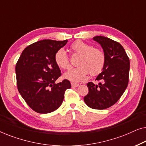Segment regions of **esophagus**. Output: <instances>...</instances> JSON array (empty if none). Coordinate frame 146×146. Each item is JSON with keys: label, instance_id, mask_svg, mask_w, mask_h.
Segmentation results:
<instances>
[{"label": "esophagus", "instance_id": "obj_1", "mask_svg": "<svg viewBox=\"0 0 146 146\" xmlns=\"http://www.w3.org/2000/svg\"><path fill=\"white\" fill-rule=\"evenodd\" d=\"M71 85H72V87H73V88L78 87L79 86L78 84H76V83H74V82H71Z\"/></svg>", "mask_w": 146, "mask_h": 146}]
</instances>
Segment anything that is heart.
I'll return each instance as SVG.
<instances>
[{
    "label": "heart",
    "mask_w": 146,
    "mask_h": 146,
    "mask_svg": "<svg viewBox=\"0 0 146 146\" xmlns=\"http://www.w3.org/2000/svg\"><path fill=\"white\" fill-rule=\"evenodd\" d=\"M70 50L74 54H78V67L71 70L64 75L65 78L73 82L83 80L90 73L91 76L98 75L102 71L106 62V56L101 49L93 48L89 44L82 40H76L70 46ZM55 62L58 66L63 70H69L71 64L66 54L62 49L55 54Z\"/></svg>",
    "instance_id": "b5f03b06"
}]
</instances>
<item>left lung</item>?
<instances>
[{
  "label": "left lung",
  "mask_w": 146,
  "mask_h": 146,
  "mask_svg": "<svg viewBox=\"0 0 146 146\" xmlns=\"http://www.w3.org/2000/svg\"><path fill=\"white\" fill-rule=\"evenodd\" d=\"M93 40L103 48L106 62L102 72L96 78L98 84H87L89 92L84 100L91 108L104 110L116 103L125 92L128 84L130 63L119 42L102 36H96Z\"/></svg>",
  "instance_id": "left-lung-1"
}]
</instances>
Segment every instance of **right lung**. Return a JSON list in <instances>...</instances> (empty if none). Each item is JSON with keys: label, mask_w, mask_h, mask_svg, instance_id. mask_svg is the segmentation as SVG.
<instances>
[{"label": "right lung", "mask_w": 146, "mask_h": 146, "mask_svg": "<svg viewBox=\"0 0 146 146\" xmlns=\"http://www.w3.org/2000/svg\"><path fill=\"white\" fill-rule=\"evenodd\" d=\"M68 40H43L24 50L16 64L18 90L34 111L40 113L55 111L62 103L69 80L56 84L61 72L55 62L58 50Z\"/></svg>", "instance_id": "add662e5"}]
</instances>
